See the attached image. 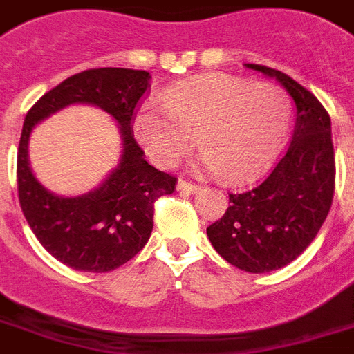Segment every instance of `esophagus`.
<instances>
[{"mask_svg":"<svg viewBox=\"0 0 354 354\" xmlns=\"http://www.w3.org/2000/svg\"><path fill=\"white\" fill-rule=\"evenodd\" d=\"M202 187L196 185V183H191V182H185V180H180L178 182V191L187 192V194H194V192H200Z\"/></svg>","mask_w":354,"mask_h":354,"instance_id":"34e87169","label":"esophagus"}]
</instances>
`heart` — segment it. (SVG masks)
Masks as SVG:
<instances>
[{
    "mask_svg": "<svg viewBox=\"0 0 354 354\" xmlns=\"http://www.w3.org/2000/svg\"><path fill=\"white\" fill-rule=\"evenodd\" d=\"M291 123V102L272 83L207 74L143 102L132 131L152 162L174 167L194 145L200 165L227 182H245L277 154Z\"/></svg>",
    "mask_w": 354,
    "mask_h": 354,
    "instance_id": "b5f03b06",
    "label": "heart"
}]
</instances>
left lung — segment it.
<instances>
[{
  "label": "left lung",
  "mask_w": 354,
  "mask_h": 354,
  "mask_svg": "<svg viewBox=\"0 0 354 354\" xmlns=\"http://www.w3.org/2000/svg\"><path fill=\"white\" fill-rule=\"evenodd\" d=\"M274 77L295 102L289 147L252 189L229 194V207L207 236L223 260L247 272H271L306 251L326 222L335 194L331 118L315 94L277 68L245 63Z\"/></svg>",
  "instance_id": "8db88e82"
}]
</instances>
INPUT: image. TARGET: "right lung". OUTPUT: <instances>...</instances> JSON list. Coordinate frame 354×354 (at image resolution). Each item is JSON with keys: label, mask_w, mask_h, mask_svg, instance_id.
<instances>
[{"label": "right lung", "mask_w": 354, "mask_h": 354, "mask_svg": "<svg viewBox=\"0 0 354 354\" xmlns=\"http://www.w3.org/2000/svg\"><path fill=\"white\" fill-rule=\"evenodd\" d=\"M151 74L132 68H88L43 94L27 112L18 147V196L28 225L45 251L71 269L109 272L142 251L152 232L154 202L172 194L176 178L154 169L132 134L138 102ZM74 102H88L120 125L124 151L117 169L94 192L65 198L37 182L28 163V140L37 122Z\"/></svg>", "instance_id": "obj_1"}]
</instances>
